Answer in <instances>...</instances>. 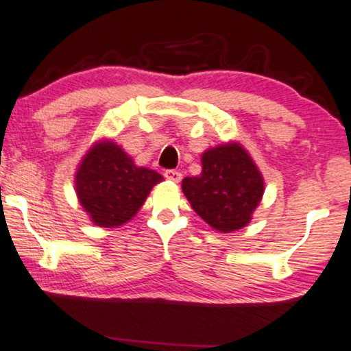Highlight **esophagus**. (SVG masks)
<instances>
[{
	"instance_id": "1",
	"label": "esophagus",
	"mask_w": 351,
	"mask_h": 351,
	"mask_svg": "<svg viewBox=\"0 0 351 351\" xmlns=\"http://www.w3.org/2000/svg\"><path fill=\"white\" fill-rule=\"evenodd\" d=\"M165 177L169 182H174V184H179L180 179H182V174L180 171H176V169H171V171H166L165 172Z\"/></svg>"
}]
</instances>
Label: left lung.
Returning a JSON list of instances; mask_svg holds the SVG:
<instances>
[{
	"mask_svg": "<svg viewBox=\"0 0 351 351\" xmlns=\"http://www.w3.org/2000/svg\"><path fill=\"white\" fill-rule=\"evenodd\" d=\"M182 191L206 223L220 233H232L252 220L265 182L246 148L232 141L201 155V174L185 177Z\"/></svg>",
	"mask_w": 351,
	"mask_h": 351,
	"instance_id": "8db88e82",
	"label": "left lung"
}]
</instances>
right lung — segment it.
<instances>
[{
	"label": "right lung",
	"instance_id": "right-lung-1",
	"mask_svg": "<svg viewBox=\"0 0 351 351\" xmlns=\"http://www.w3.org/2000/svg\"><path fill=\"white\" fill-rule=\"evenodd\" d=\"M160 182L161 174L137 166L112 138L95 142L75 172L76 198L90 222L102 228H118L129 222Z\"/></svg>",
	"mask_w": 351,
	"mask_h": 351
}]
</instances>
